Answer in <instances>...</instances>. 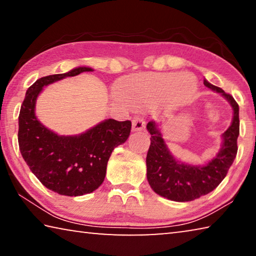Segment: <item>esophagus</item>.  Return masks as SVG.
I'll return each mask as SVG.
<instances>
[{"label": "esophagus", "mask_w": 256, "mask_h": 256, "mask_svg": "<svg viewBox=\"0 0 256 256\" xmlns=\"http://www.w3.org/2000/svg\"><path fill=\"white\" fill-rule=\"evenodd\" d=\"M146 128V122L144 120L140 118V116H136L132 120V130L133 131H142Z\"/></svg>", "instance_id": "obj_1"}]
</instances>
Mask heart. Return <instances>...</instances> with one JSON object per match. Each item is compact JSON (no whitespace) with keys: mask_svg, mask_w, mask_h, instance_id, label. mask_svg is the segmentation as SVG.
Wrapping results in <instances>:
<instances>
[{"mask_svg":"<svg viewBox=\"0 0 256 256\" xmlns=\"http://www.w3.org/2000/svg\"><path fill=\"white\" fill-rule=\"evenodd\" d=\"M196 90V80L183 73H141L128 79L120 94L138 105L154 100L186 99Z\"/></svg>","mask_w":256,"mask_h":256,"instance_id":"heart-1","label":"heart"}]
</instances>
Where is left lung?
I'll list each match as a JSON object with an SVG mask.
<instances>
[{"instance_id":"obj_1","label":"left lung","mask_w":256,"mask_h":256,"mask_svg":"<svg viewBox=\"0 0 256 256\" xmlns=\"http://www.w3.org/2000/svg\"><path fill=\"white\" fill-rule=\"evenodd\" d=\"M206 86L222 94L232 107V125L222 134V146L218 154L204 166H190L176 160L164 144L158 125L154 120L146 124L150 146L146 154V178L156 193L172 201L188 202L210 193L222 183L237 154L240 136V107L232 94L222 88L203 81Z\"/></svg>"}]
</instances>
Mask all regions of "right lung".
I'll use <instances>...</instances> for the list:
<instances>
[{"instance_id": "obj_1", "label": "right lung", "mask_w": 256, "mask_h": 256, "mask_svg": "<svg viewBox=\"0 0 256 256\" xmlns=\"http://www.w3.org/2000/svg\"><path fill=\"white\" fill-rule=\"evenodd\" d=\"M92 68L79 66L68 73L42 76L29 86L20 108L18 142L21 156L47 188L68 196H79L102 184L112 150L124 144L131 132V120H105L79 136H58L34 115L42 86Z\"/></svg>"}]
</instances>
